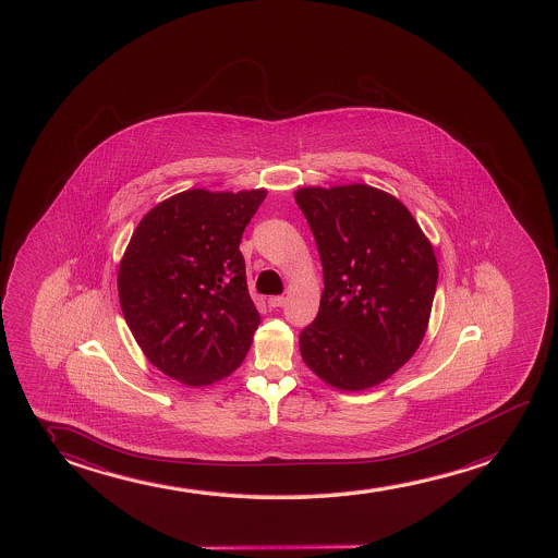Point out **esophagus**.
<instances>
[{"label": "esophagus", "mask_w": 558, "mask_h": 558, "mask_svg": "<svg viewBox=\"0 0 558 558\" xmlns=\"http://www.w3.org/2000/svg\"><path fill=\"white\" fill-rule=\"evenodd\" d=\"M267 304L271 307H283L287 304V299L284 296H271V299L267 300Z\"/></svg>", "instance_id": "34e87169"}]
</instances>
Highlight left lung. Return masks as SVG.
Here are the masks:
<instances>
[{"label":"left lung","mask_w":558,"mask_h":558,"mask_svg":"<svg viewBox=\"0 0 558 558\" xmlns=\"http://www.w3.org/2000/svg\"><path fill=\"white\" fill-rule=\"evenodd\" d=\"M296 205L323 266L319 312L300 332V353L317 377L357 392L392 377L423 340L438 262L396 196L353 183L304 187Z\"/></svg>","instance_id":"left-lung-1"}]
</instances>
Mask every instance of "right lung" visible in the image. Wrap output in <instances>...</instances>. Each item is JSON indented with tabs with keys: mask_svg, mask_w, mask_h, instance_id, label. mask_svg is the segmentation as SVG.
<instances>
[{
	"mask_svg": "<svg viewBox=\"0 0 558 558\" xmlns=\"http://www.w3.org/2000/svg\"><path fill=\"white\" fill-rule=\"evenodd\" d=\"M264 189H191L155 206L118 269V296L155 367L187 386L213 385L243 363L259 314L239 244Z\"/></svg>",
	"mask_w": 558,
	"mask_h": 558,
	"instance_id": "right-lung-1",
	"label": "right lung"
}]
</instances>
